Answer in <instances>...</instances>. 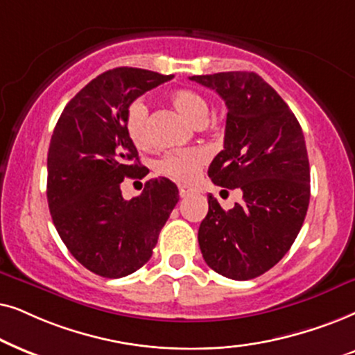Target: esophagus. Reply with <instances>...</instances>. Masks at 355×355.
I'll return each mask as SVG.
<instances>
[{
    "instance_id": "34e87169",
    "label": "esophagus",
    "mask_w": 355,
    "mask_h": 355,
    "mask_svg": "<svg viewBox=\"0 0 355 355\" xmlns=\"http://www.w3.org/2000/svg\"><path fill=\"white\" fill-rule=\"evenodd\" d=\"M178 191H180L182 198H187V196H190L195 190H193V188L188 187V185H178Z\"/></svg>"
}]
</instances>
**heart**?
<instances>
[{"mask_svg": "<svg viewBox=\"0 0 355 355\" xmlns=\"http://www.w3.org/2000/svg\"><path fill=\"white\" fill-rule=\"evenodd\" d=\"M170 102L178 113L193 125H202L206 121L209 105L206 98L191 89H178L170 96ZM125 131L136 148H146L149 144L148 131V107L143 101L131 102L126 108ZM206 164V154L200 149H173L165 153L157 160L155 167L165 177L177 182H193Z\"/></svg>", "mask_w": 355, "mask_h": 355, "instance_id": "1", "label": "heart"}]
</instances>
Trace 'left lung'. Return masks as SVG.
Returning <instances> with one entry per match:
<instances>
[{"instance_id": "1", "label": "left lung", "mask_w": 355, "mask_h": 355, "mask_svg": "<svg viewBox=\"0 0 355 355\" xmlns=\"http://www.w3.org/2000/svg\"><path fill=\"white\" fill-rule=\"evenodd\" d=\"M227 105L224 149L207 175L240 188L243 201L224 211L212 195L198 230L207 266L235 281L261 276L289 252L310 202V165L294 113L261 76L229 71L191 76Z\"/></svg>"}]
</instances>
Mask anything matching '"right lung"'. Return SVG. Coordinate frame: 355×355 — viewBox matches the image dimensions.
<instances>
[{"mask_svg": "<svg viewBox=\"0 0 355 355\" xmlns=\"http://www.w3.org/2000/svg\"><path fill=\"white\" fill-rule=\"evenodd\" d=\"M172 78L126 66L105 71L71 98L51 135V219L69 253L102 277L116 279L144 266L178 202V188L167 178L149 180L130 201L120 190L125 178L144 177L125 131L126 108Z\"/></svg>", "mask_w": 355, "mask_h": 355, "instance_id": "add662e5", "label": "right lung"}]
</instances>
